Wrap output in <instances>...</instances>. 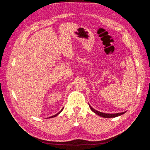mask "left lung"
Listing matches in <instances>:
<instances>
[{
	"label": "left lung",
	"mask_w": 150,
	"mask_h": 150,
	"mask_svg": "<svg viewBox=\"0 0 150 150\" xmlns=\"http://www.w3.org/2000/svg\"><path fill=\"white\" fill-rule=\"evenodd\" d=\"M89 108L94 113H96V115L100 116L101 117H106V118H110V117H117V116H119L120 115H122L125 114V113L126 112H120V113H115V114H107V113H104V112H99V111H98L96 110H95L94 109H93L91 106L89 104Z\"/></svg>",
	"instance_id": "8db88e82"
}]
</instances>
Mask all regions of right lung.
<instances>
[{"mask_svg":"<svg viewBox=\"0 0 150 150\" xmlns=\"http://www.w3.org/2000/svg\"><path fill=\"white\" fill-rule=\"evenodd\" d=\"M62 110H63V108H62V110H61V111H59V112H58V113H57V114H56V115H54V116H51V117H49V118H52V117H55V116H57V115H59V113H60V112H61V111H62Z\"/></svg>","mask_w":150,"mask_h":150,"instance_id":"obj_1","label":"right lung"}]
</instances>
